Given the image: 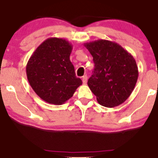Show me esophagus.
<instances>
[{"label": "esophagus", "instance_id": "34e87169", "mask_svg": "<svg viewBox=\"0 0 158 158\" xmlns=\"http://www.w3.org/2000/svg\"><path fill=\"white\" fill-rule=\"evenodd\" d=\"M87 81V76H84L82 77V82L83 84H86Z\"/></svg>", "mask_w": 158, "mask_h": 158}]
</instances>
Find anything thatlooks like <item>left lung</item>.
Returning <instances> with one entry per match:
<instances>
[{
  "label": "left lung",
  "instance_id": "obj_1",
  "mask_svg": "<svg viewBox=\"0 0 158 158\" xmlns=\"http://www.w3.org/2000/svg\"><path fill=\"white\" fill-rule=\"evenodd\" d=\"M95 69L87 85L99 104L112 108L125 102L139 77L134 57L117 43L100 39L85 43Z\"/></svg>",
  "mask_w": 158,
  "mask_h": 158
}]
</instances>
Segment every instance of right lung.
Masks as SVG:
<instances>
[{"label":"right lung","mask_w":158,"mask_h":158,"mask_svg":"<svg viewBox=\"0 0 158 158\" xmlns=\"http://www.w3.org/2000/svg\"><path fill=\"white\" fill-rule=\"evenodd\" d=\"M72 49L71 44L65 39L49 38L37 47L27 62V80L35 93L46 102L63 104L82 84L76 77L70 60Z\"/></svg>","instance_id":"obj_1"}]
</instances>
